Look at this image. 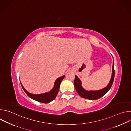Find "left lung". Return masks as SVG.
Segmentation results:
<instances>
[{
	"label": "left lung",
	"instance_id": "1",
	"mask_svg": "<svg viewBox=\"0 0 131 131\" xmlns=\"http://www.w3.org/2000/svg\"><path fill=\"white\" fill-rule=\"evenodd\" d=\"M115 77V69H114V62L113 61V71H112L111 77L110 81L108 85L104 88L97 90V91H87L83 89L82 86V83L79 78L75 75V79L74 81V85L76 91L78 94L81 97L85 99L90 100H97L102 96L108 92L109 89L111 88L112 84L113 83Z\"/></svg>",
	"mask_w": 131,
	"mask_h": 131
}]
</instances>
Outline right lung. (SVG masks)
Wrapping results in <instances>:
<instances>
[{"instance_id": "add662e5", "label": "right lung", "mask_w": 131, "mask_h": 131, "mask_svg": "<svg viewBox=\"0 0 131 131\" xmlns=\"http://www.w3.org/2000/svg\"><path fill=\"white\" fill-rule=\"evenodd\" d=\"M65 75L59 77L58 78L57 80H55L54 84V86L53 89L49 92L42 93V94H32V93H30L28 92L23 86L22 83L21 82L22 87L25 92L26 93V94L31 99L38 101L40 103H48L54 100L56 96H57L58 92L60 89V86L61 83L63 79L64 78Z\"/></svg>"}]
</instances>
